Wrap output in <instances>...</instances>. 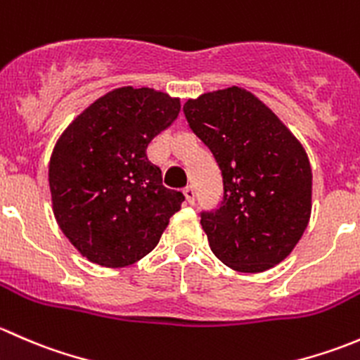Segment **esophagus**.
Instances as JSON below:
<instances>
[{
	"instance_id": "1",
	"label": "esophagus",
	"mask_w": 360,
	"mask_h": 360,
	"mask_svg": "<svg viewBox=\"0 0 360 360\" xmlns=\"http://www.w3.org/2000/svg\"><path fill=\"white\" fill-rule=\"evenodd\" d=\"M184 197H186V202L190 203V205H193L195 203V198H197V193H195V188L193 186H186L183 190Z\"/></svg>"
}]
</instances>
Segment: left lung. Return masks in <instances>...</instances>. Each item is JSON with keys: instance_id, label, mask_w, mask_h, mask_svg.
<instances>
[{"instance_id": "8db88e82", "label": "left lung", "mask_w": 360, "mask_h": 360, "mask_svg": "<svg viewBox=\"0 0 360 360\" xmlns=\"http://www.w3.org/2000/svg\"><path fill=\"white\" fill-rule=\"evenodd\" d=\"M183 112L223 179L217 209L200 212L212 252L244 274L278 264L310 219L311 169L303 146L275 112L238 86L188 101Z\"/></svg>"}]
</instances>
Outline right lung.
I'll use <instances>...</instances> for the list:
<instances>
[{"label":"right lung","mask_w":360,"mask_h":360,"mask_svg":"<svg viewBox=\"0 0 360 360\" xmlns=\"http://www.w3.org/2000/svg\"><path fill=\"white\" fill-rule=\"evenodd\" d=\"M179 99L123 86L97 99L60 136L50 158L53 214L94 263L120 268L157 248L184 195L162 184L146 148L179 115Z\"/></svg>","instance_id":"1"}]
</instances>
